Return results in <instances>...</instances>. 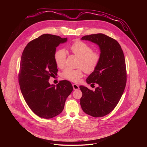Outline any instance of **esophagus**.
I'll use <instances>...</instances> for the list:
<instances>
[{
    "label": "esophagus",
    "mask_w": 147,
    "mask_h": 147,
    "mask_svg": "<svg viewBox=\"0 0 147 147\" xmlns=\"http://www.w3.org/2000/svg\"><path fill=\"white\" fill-rule=\"evenodd\" d=\"M73 89L74 90H78L79 89V87L78 85L76 84H73Z\"/></svg>",
    "instance_id": "1"
}]
</instances>
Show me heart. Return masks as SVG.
I'll return each mask as SVG.
<instances>
[{"label": "heart", "instance_id": "1", "mask_svg": "<svg viewBox=\"0 0 147 147\" xmlns=\"http://www.w3.org/2000/svg\"><path fill=\"white\" fill-rule=\"evenodd\" d=\"M71 52L80 58L77 69L66 68L61 73V76L70 81L77 82L83 76V70L87 73H91L98 67L100 55L99 52L93 51L92 48L84 42L78 40L70 47ZM67 53L65 49H59L54 53V60L59 68H63L66 65Z\"/></svg>", "mask_w": 147, "mask_h": 147}]
</instances>
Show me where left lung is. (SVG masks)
<instances>
[{
	"label": "left lung",
	"instance_id": "1",
	"mask_svg": "<svg viewBox=\"0 0 147 147\" xmlns=\"http://www.w3.org/2000/svg\"><path fill=\"white\" fill-rule=\"evenodd\" d=\"M96 44L100 50V60L94 71L87 78L88 84L97 87L92 91L81 86L82 93L80 105L86 113L99 117L111 112L116 107L124 92L127 81L126 66L123 50L118 42L103 34L82 37Z\"/></svg>",
	"mask_w": 147,
	"mask_h": 147
}]
</instances>
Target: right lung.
I'll list each match as a JSON object with an SVG mask.
<instances>
[{
	"instance_id": "obj_1",
	"label": "right lung",
	"mask_w": 147,
	"mask_h": 147,
	"mask_svg": "<svg viewBox=\"0 0 147 147\" xmlns=\"http://www.w3.org/2000/svg\"><path fill=\"white\" fill-rule=\"evenodd\" d=\"M66 41L67 38L43 34L30 42L21 57L20 90L29 108L40 117L51 119L59 115L73 90L69 81H60L56 87L48 81L58 71L54 60L56 48Z\"/></svg>"
}]
</instances>
